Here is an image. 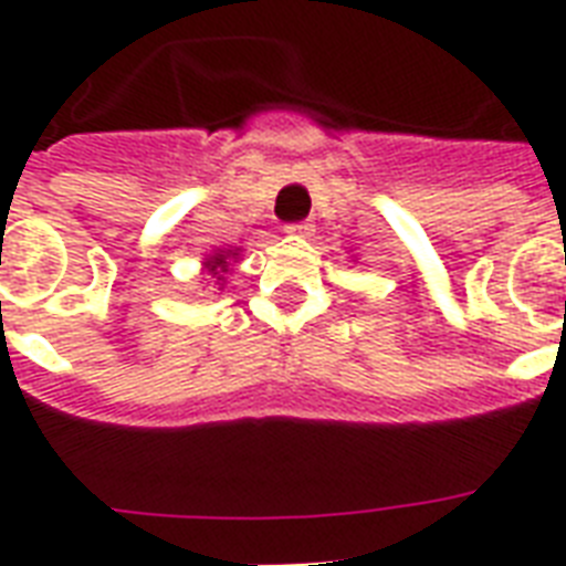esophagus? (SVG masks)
<instances>
[{"label":"esophagus","mask_w":566,"mask_h":566,"mask_svg":"<svg viewBox=\"0 0 566 566\" xmlns=\"http://www.w3.org/2000/svg\"><path fill=\"white\" fill-rule=\"evenodd\" d=\"M284 231H287L291 238H311V231H314V226H311L308 220L287 222V226H284Z\"/></svg>","instance_id":"1"}]
</instances>
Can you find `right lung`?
I'll return each mask as SVG.
<instances>
[{
    "label": "right lung",
    "instance_id": "obj_1",
    "mask_svg": "<svg viewBox=\"0 0 566 566\" xmlns=\"http://www.w3.org/2000/svg\"><path fill=\"white\" fill-rule=\"evenodd\" d=\"M231 258H238V249H217L211 258H205V270L217 279V284L226 282V273L231 270Z\"/></svg>",
    "mask_w": 566,
    "mask_h": 566
}]
</instances>
